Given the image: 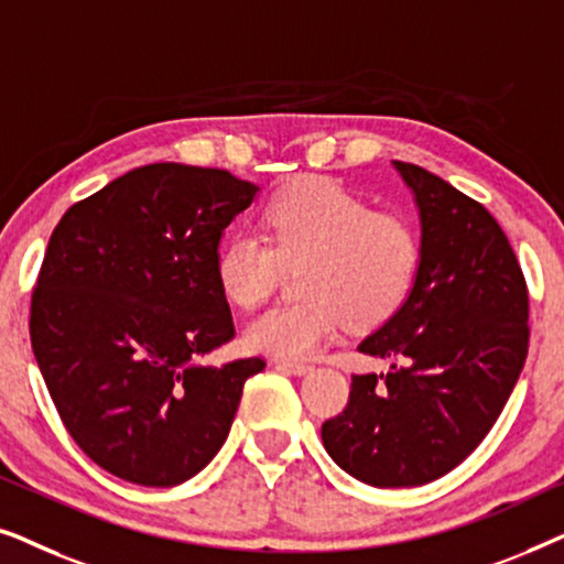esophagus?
Listing matches in <instances>:
<instances>
[{
	"mask_svg": "<svg viewBox=\"0 0 564 564\" xmlns=\"http://www.w3.org/2000/svg\"><path fill=\"white\" fill-rule=\"evenodd\" d=\"M276 367L288 369V372H292V375H305L313 369V365H307V361H297V359H282V361H276Z\"/></svg>",
	"mask_w": 564,
	"mask_h": 564,
	"instance_id": "obj_1",
	"label": "esophagus"
}]
</instances>
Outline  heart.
I'll list each match as a JSON object with an SVG mask.
<instances>
[{
    "label": "heart",
    "mask_w": 564,
    "mask_h": 564,
    "mask_svg": "<svg viewBox=\"0 0 564 564\" xmlns=\"http://www.w3.org/2000/svg\"><path fill=\"white\" fill-rule=\"evenodd\" d=\"M297 300L280 303L246 326L251 351L307 357L346 323L372 330L403 311L423 264V243L403 215L336 180L311 176L276 192L264 207V236L236 234L215 257V280L243 311L272 295L282 267H297Z\"/></svg>",
    "instance_id": "heart-1"
}]
</instances>
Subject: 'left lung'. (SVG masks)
Returning <instances> with one entry per match:
<instances>
[{
    "instance_id": "obj_1",
    "label": "left lung",
    "mask_w": 564,
    "mask_h": 564,
    "mask_svg": "<svg viewBox=\"0 0 564 564\" xmlns=\"http://www.w3.org/2000/svg\"><path fill=\"white\" fill-rule=\"evenodd\" d=\"M392 164L421 210V274L403 311L359 344L395 365L354 375L349 403L321 438L357 480L413 488L462 465L498 421L529 354V290L477 199L426 169Z\"/></svg>"
}]
</instances>
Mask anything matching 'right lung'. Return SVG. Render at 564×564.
<instances>
[{
    "mask_svg": "<svg viewBox=\"0 0 564 564\" xmlns=\"http://www.w3.org/2000/svg\"><path fill=\"white\" fill-rule=\"evenodd\" d=\"M257 187L149 164L68 207L30 300V344L64 426L115 477L172 488L226 442L261 357L205 367L236 336L215 280L223 230Z\"/></svg>",
    "mask_w": 564,
    "mask_h": 564,
    "instance_id": "right-lung-1",
    "label": "right lung"
}]
</instances>
